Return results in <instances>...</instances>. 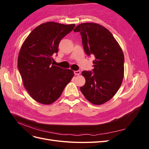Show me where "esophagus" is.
I'll use <instances>...</instances> for the list:
<instances>
[{
    "instance_id": "esophagus-1",
    "label": "esophagus",
    "mask_w": 149,
    "mask_h": 149,
    "mask_svg": "<svg viewBox=\"0 0 149 149\" xmlns=\"http://www.w3.org/2000/svg\"><path fill=\"white\" fill-rule=\"evenodd\" d=\"M74 73L75 75H79L81 74V71L79 70H77V71H74Z\"/></svg>"
}]
</instances>
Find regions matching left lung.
<instances>
[{"label":"left lung","mask_w":149,"mask_h":149,"mask_svg":"<svg viewBox=\"0 0 149 149\" xmlns=\"http://www.w3.org/2000/svg\"><path fill=\"white\" fill-rule=\"evenodd\" d=\"M79 32L85 53L94 55L93 71H83L86 83L80 88L84 97L93 104L110 100L120 87L124 78V56L119 43L104 26L84 23L74 29Z\"/></svg>","instance_id":"obj_1"}]
</instances>
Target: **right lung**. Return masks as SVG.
Returning a JSON list of instances; mask_svg holds the SVG:
<instances>
[{
  "instance_id": "add662e5",
  "label": "right lung",
  "mask_w": 149,
  "mask_h": 149,
  "mask_svg": "<svg viewBox=\"0 0 149 149\" xmlns=\"http://www.w3.org/2000/svg\"><path fill=\"white\" fill-rule=\"evenodd\" d=\"M49 22L36 27L25 39L18 57V69L24 87L34 100L50 104L60 97L74 74L52 63L61 40L74 28Z\"/></svg>"
}]
</instances>
